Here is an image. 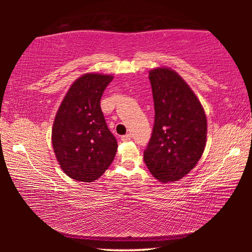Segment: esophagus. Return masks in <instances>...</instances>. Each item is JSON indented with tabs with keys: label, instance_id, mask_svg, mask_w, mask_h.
<instances>
[{
	"label": "esophagus",
	"instance_id": "obj_1",
	"mask_svg": "<svg viewBox=\"0 0 252 252\" xmlns=\"http://www.w3.org/2000/svg\"><path fill=\"white\" fill-rule=\"evenodd\" d=\"M131 138H132V135H131L130 133H127V134H126V135H122V136H121V140H122L123 142H126V141H130Z\"/></svg>",
	"mask_w": 252,
	"mask_h": 252
}]
</instances>
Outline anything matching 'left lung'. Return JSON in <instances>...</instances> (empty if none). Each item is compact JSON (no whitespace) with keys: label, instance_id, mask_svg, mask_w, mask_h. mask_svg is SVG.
Listing matches in <instances>:
<instances>
[{"label":"left lung","instance_id":"obj_1","mask_svg":"<svg viewBox=\"0 0 252 252\" xmlns=\"http://www.w3.org/2000/svg\"><path fill=\"white\" fill-rule=\"evenodd\" d=\"M155 126L143 159L161 182L182 179L201 158L207 142V117L194 92L176 71L157 67L149 72Z\"/></svg>","mask_w":252,"mask_h":252}]
</instances>
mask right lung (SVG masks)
Listing matches in <instances>:
<instances>
[{
	"label": "right lung",
	"instance_id": "1",
	"mask_svg": "<svg viewBox=\"0 0 252 252\" xmlns=\"http://www.w3.org/2000/svg\"><path fill=\"white\" fill-rule=\"evenodd\" d=\"M112 75L85 73L63 99L52 127V146L60 167L70 178L93 182L110 167L118 142L106 126L100 100Z\"/></svg>",
	"mask_w": 252,
	"mask_h": 252
}]
</instances>
